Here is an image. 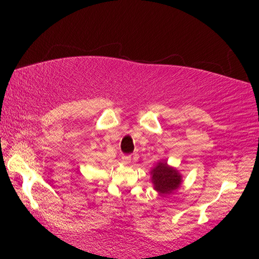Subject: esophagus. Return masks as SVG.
Masks as SVG:
<instances>
[{"label": "esophagus", "instance_id": "obj_1", "mask_svg": "<svg viewBox=\"0 0 259 259\" xmlns=\"http://www.w3.org/2000/svg\"><path fill=\"white\" fill-rule=\"evenodd\" d=\"M122 162L125 165H128L131 164V155H122Z\"/></svg>", "mask_w": 259, "mask_h": 259}]
</instances>
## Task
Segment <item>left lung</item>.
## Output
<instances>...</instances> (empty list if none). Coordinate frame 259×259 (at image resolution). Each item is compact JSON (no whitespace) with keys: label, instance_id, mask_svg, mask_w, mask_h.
I'll list each match as a JSON object with an SVG mask.
<instances>
[{"label":"left lung","instance_id":"left-lung-1","mask_svg":"<svg viewBox=\"0 0 259 259\" xmlns=\"http://www.w3.org/2000/svg\"><path fill=\"white\" fill-rule=\"evenodd\" d=\"M152 184L154 190L164 196L172 194L182 185V175L175 167L167 165V161H159L151 171Z\"/></svg>","mask_w":259,"mask_h":259}]
</instances>
